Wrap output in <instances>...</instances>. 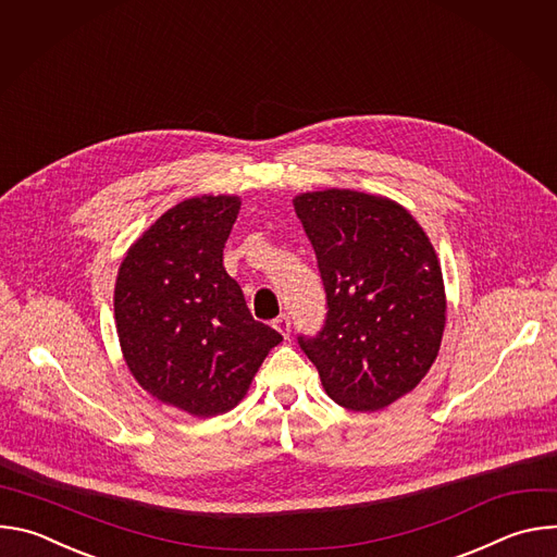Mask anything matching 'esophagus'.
<instances>
[{
  "label": "esophagus",
  "instance_id": "esophagus-1",
  "mask_svg": "<svg viewBox=\"0 0 557 557\" xmlns=\"http://www.w3.org/2000/svg\"><path fill=\"white\" fill-rule=\"evenodd\" d=\"M273 329H275L284 339L290 337V320H288L286 314H280L277 320H273Z\"/></svg>",
  "mask_w": 557,
  "mask_h": 557
}]
</instances>
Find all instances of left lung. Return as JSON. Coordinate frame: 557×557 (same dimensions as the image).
<instances>
[{
	"label": "left lung",
	"instance_id": "obj_1",
	"mask_svg": "<svg viewBox=\"0 0 557 557\" xmlns=\"http://www.w3.org/2000/svg\"><path fill=\"white\" fill-rule=\"evenodd\" d=\"M295 213L326 288V326L299 346L335 404L383 410L430 372L445 331L436 251L412 213L385 196L306 191Z\"/></svg>",
	"mask_w": 557,
	"mask_h": 557
}]
</instances>
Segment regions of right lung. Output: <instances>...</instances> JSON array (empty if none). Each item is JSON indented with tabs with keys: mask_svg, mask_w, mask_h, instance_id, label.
I'll list each match as a JSON object with an SVG mask.
<instances>
[{
	"mask_svg": "<svg viewBox=\"0 0 557 557\" xmlns=\"http://www.w3.org/2000/svg\"><path fill=\"white\" fill-rule=\"evenodd\" d=\"M240 205L237 196H196L168 209L127 249L114 286L132 376L153 399L198 419L240 404L282 342L253 320L222 264Z\"/></svg>",
	"mask_w": 557,
	"mask_h": 557,
	"instance_id": "right-lung-1",
	"label": "right lung"
}]
</instances>
